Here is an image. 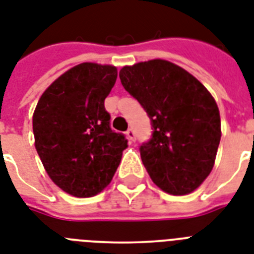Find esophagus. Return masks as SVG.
Here are the masks:
<instances>
[{
  "mask_svg": "<svg viewBox=\"0 0 254 254\" xmlns=\"http://www.w3.org/2000/svg\"><path fill=\"white\" fill-rule=\"evenodd\" d=\"M127 139H129V142L135 141V133H134L133 129H129V130L127 131Z\"/></svg>",
  "mask_w": 254,
  "mask_h": 254,
  "instance_id": "1",
  "label": "esophagus"
}]
</instances>
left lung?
<instances>
[{
	"mask_svg": "<svg viewBox=\"0 0 254 254\" xmlns=\"http://www.w3.org/2000/svg\"><path fill=\"white\" fill-rule=\"evenodd\" d=\"M120 79L151 119L152 138L139 151L152 183L174 195L194 191L213 170L222 137L213 95L167 60L124 66Z\"/></svg>",
	"mask_w": 254,
	"mask_h": 254,
	"instance_id": "1",
	"label": "left lung"
}]
</instances>
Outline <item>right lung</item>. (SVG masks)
<instances>
[{"instance_id": "1", "label": "right lung", "mask_w": 254, "mask_h": 254, "mask_svg": "<svg viewBox=\"0 0 254 254\" xmlns=\"http://www.w3.org/2000/svg\"><path fill=\"white\" fill-rule=\"evenodd\" d=\"M116 78V66L79 64L61 74L35 108L36 151L51 180L67 194L86 198L104 190L127 147L104 108Z\"/></svg>"}]
</instances>
